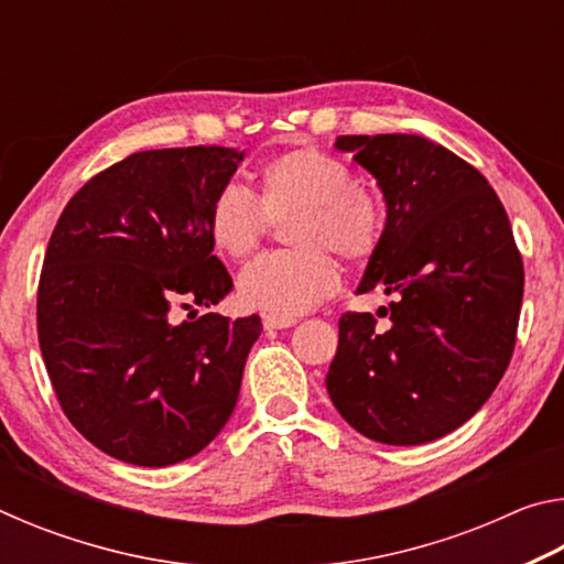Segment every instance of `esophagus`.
Listing matches in <instances>:
<instances>
[{
    "label": "esophagus",
    "instance_id": "34e87169",
    "mask_svg": "<svg viewBox=\"0 0 564 564\" xmlns=\"http://www.w3.org/2000/svg\"><path fill=\"white\" fill-rule=\"evenodd\" d=\"M295 321L293 316H263V328L265 330H283V328H291V326H295Z\"/></svg>",
    "mask_w": 564,
    "mask_h": 564
}]
</instances>
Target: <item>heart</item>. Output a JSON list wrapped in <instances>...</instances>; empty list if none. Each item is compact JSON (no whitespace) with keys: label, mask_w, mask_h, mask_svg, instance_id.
Listing matches in <instances>:
<instances>
[{"label":"heart","mask_w":564,"mask_h":564,"mask_svg":"<svg viewBox=\"0 0 564 564\" xmlns=\"http://www.w3.org/2000/svg\"><path fill=\"white\" fill-rule=\"evenodd\" d=\"M293 248L263 253L238 275V299L271 316L311 311L338 283L343 261L370 259L383 236L386 212L373 188L350 181L340 159L316 147H293L259 169V202L251 191L224 186L208 206V236L228 259H246L259 246L265 218H283Z\"/></svg>","instance_id":"heart-1"}]
</instances>
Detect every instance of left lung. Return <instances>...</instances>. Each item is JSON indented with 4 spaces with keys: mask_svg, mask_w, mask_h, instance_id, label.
Segmentation results:
<instances>
[{
    "mask_svg": "<svg viewBox=\"0 0 564 564\" xmlns=\"http://www.w3.org/2000/svg\"><path fill=\"white\" fill-rule=\"evenodd\" d=\"M378 181L386 228L356 293L390 295L343 313L326 388L376 443L423 445L470 420L498 388L518 336L524 271L508 214L480 171L415 133L338 137Z\"/></svg>",
    "mask_w": 564,
    "mask_h": 564,
    "instance_id": "left-lung-1",
    "label": "left lung"
}]
</instances>
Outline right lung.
<instances>
[{
	"instance_id": "add662e5",
	"label": "right lung",
	"mask_w": 564,
	"mask_h": 564,
	"mask_svg": "<svg viewBox=\"0 0 564 564\" xmlns=\"http://www.w3.org/2000/svg\"><path fill=\"white\" fill-rule=\"evenodd\" d=\"M243 151L154 149L89 178L59 216L36 293L46 373L69 423L117 460L166 467L231 417L261 318L171 311L216 305L234 281L208 206Z\"/></svg>"
}]
</instances>
